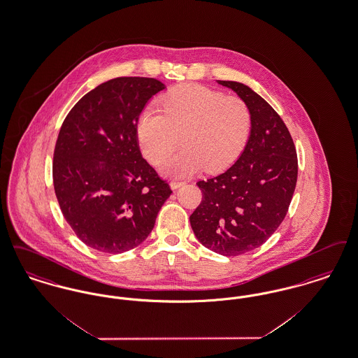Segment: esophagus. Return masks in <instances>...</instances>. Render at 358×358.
Wrapping results in <instances>:
<instances>
[{
    "label": "esophagus",
    "instance_id": "obj_1",
    "mask_svg": "<svg viewBox=\"0 0 358 358\" xmlns=\"http://www.w3.org/2000/svg\"><path fill=\"white\" fill-rule=\"evenodd\" d=\"M185 182L184 181H171V187L173 190H176V189H178L180 187H182Z\"/></svg>",
    "mask_w": 358,
    "mask_h": 358
}]
</instances>
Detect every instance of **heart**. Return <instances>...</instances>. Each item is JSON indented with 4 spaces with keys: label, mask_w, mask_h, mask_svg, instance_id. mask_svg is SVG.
<instances>
[{
    "label": "heart",
    "mask_w": 358,
    "mask_h": 358,
    "mask_svg": "<svg viewBox=\"0 0 358 358\" xmlns=\"http://www.w3.org/2000/svg\"><path fill=\"white\" fill-rule=\"evenodd\" d=\"M158 107L141 113L136 141L143 157L159 165L182 136L185 148L161 166L166 176L224 171L238 159L251 134L248 104L204 85H178L159 98Z\"/></svg>",
    "instance_id": "1"
}]
</instances>
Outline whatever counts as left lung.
<instances>
[{
    "label": "left lung",
    "instance_id": "left-lung-1",
    "mask_svg": "<svg viewBox=\"0 0 358 358\" xmlns=\"http://www.w3.org/2000/svg\"><path fill=\"white\" fill-rule=\"evenodd\" d=\"M248 104L252 127L244 152L222 174L199 181L203 200L190 215L197 240L224 256L266 243L287 215L296 185L298 158L285 122L250 87L217 80Z\"/></svg>",
    "mask_w": 358,
    "mask_h": 358
}]
</instances>
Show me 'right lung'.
<instances>
[{
  "label": "right lung",
  "instance_id": "1",
  "mask_svg": "<svg viewBox=\"0 0 358 358\" xmlns=\"http://www.w3.org/2000/svg\"><path fill=\"white\" fill-rule=\"evenodd\" d=\"M165 85L153 78H115L76 103L53 152V187L62 213L85 245L122 254L153 229L169 184L142 158L136 122Z\"/></svg>",
  "mask_w": 358,
  "mask_h": 358
}]
</instances>
